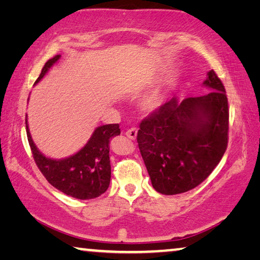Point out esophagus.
<instances>
[{
  "label": "esophagus",
  "instance_id": "34e87169",
  "mask_svg": "<svg viewBox=\"0 0 260 260\" xmlns=\"http://www.w3.org/2000/svg\"><path fill=\"white\" fill-rule=\"evenodd\" d=\"M125 135H126V137L127 138H130V139H136V137H137V129H136V127H131V129H129L125 133Z\"/></svg>",
  "mask_w": 260,
  "mask_h": 260
}]
</instances>
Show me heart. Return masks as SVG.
<instances>
[{
	"mask_svg": "<svg viewBox=\"0 0 260 260\" xmlns=\"http://www.w3.org/2000/svg\"><path fill=\"white\" fill-rule=\"evenodd\" d=\"M165 100V95L161 88H155L145 94L139 102V108L143 113L151 114L161 107Z\"/></svg>",
	"mask_w": 260,
	"mask_h": 260,
	"instance_id": "obj_1",
	"label": "heart"
}]
</instances>
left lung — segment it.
I'll return each mask as SVG.
<instances>
[{
	"label": "left lung",
	"instance_id": "obj_1",
	"mask_svg": "<svg viewBox=\"0 0 260 260\" xmlns=\"http://www.w3.org/2000/svg\"><path fill=\"white\" fill-rule=\"evenodd\" d=\"M203 85L211 89L208 94L181 102L174 96L139 124L138 147L158 193L195 188L225 152L229 108L224 86L213 70Z\"/></svg>",
	"mask_w": 260,
	"mask_h": 260
}]
</instances>
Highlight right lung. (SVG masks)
Segmentation results:
<instances>
[{
    "mask_svg": "<svg viewBox=\"0 0 260 260\" xmlns=\"http://www.w3.org/2000/svg\"><path fill=\"white\" fill-rule=\"evenodd\" d=\"M59 58L60 54L46 61L35 83L45 77ZM25 125L27 141L36 165L52 186L69 197L80 200L95 199L108 189L111 174L109 143L111 138L121 134L118 124L96 127L86 145L75 154L65 159L45 157L31 138L27 121H25Z\"/></svg>",
    "mask_w": 260,
    "mask_h": 260,
    "instance_id": "obj_1",
    "label": "right lung"
}]
</instances>
